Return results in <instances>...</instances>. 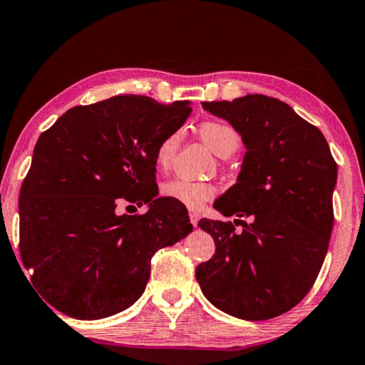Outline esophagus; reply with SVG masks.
<instances>
[{
	"label": "esophagus",
	"mask_w": 365,
	"mask_h": 365,
	"mask_svg": "<svg viewBox=\"0 0 365 365\" xmlns=\"http://www.w3.org/2000/svg\"><path fill=\"white\" fill-rule=\"evenodd\" d=\"M198 221H200V212L198 211H190V222L196 225V224H198Z\"/></svg>",
	"instance_id": "esophagus-1"
}]
</instances>
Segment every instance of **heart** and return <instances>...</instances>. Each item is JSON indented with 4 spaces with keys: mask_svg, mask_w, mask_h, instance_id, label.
I'll list each match as a JSON object with an SVG mask.
<instances>
[{
    "mask_svg": "<svg viewBox=\"0 0 365 365\" xmlns=\"http://www.w3.org/2000/svg\"><path fill=\"white\" fill-rule=\"evenodd\" d=\"M200 136L219 158H229L240 148L242 138L232 125L219 120H207L198 126ZM182 141V131L173 130L162 138L155 148V164L167 169L172 164L178 144ZM165 198L175 200L190 210H200L217 193V187L210 182H195L188 178H172L160 187Z\"/></svg>",
    "mask_w": 365,
    "mask_h": 365,
    "instance_id": "b5f03b06",
    "label": "heart"
}]
</instances>
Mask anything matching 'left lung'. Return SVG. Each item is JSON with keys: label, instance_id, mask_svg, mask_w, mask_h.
<instances>
[{"label": "left lung", "instance_id": "left-lung-1", "mask_svg": "<svg viewBox=\"0 0 365 365\" xmlns=\"http://www.w3.org/2000/svg\"><path fill=\"white\" fill-rule=\"evenodd\" d=\"M239 131L247 153L237 183L214 207L240 219H201L216 253L196 266L206 299L242 320L286 314L307 296L328 252L338 165L317 126L262 94L203 102Z\"/></svg>", "mask_w": 365, "mask_h": 365}]
</instances>
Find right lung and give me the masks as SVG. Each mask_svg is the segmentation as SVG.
Wrapping results in <instances>:
<instances>
[{"label": "right lung", "instance_id": "add662e5", "mask_svg": "<svg viewBox=\"0 0 365 365\" xmlns=\"http://www.w3.org/2000/svg\"><path fill=\"white\" fill-rule=\"evenodd\" d=\"M192 113L190 102L115 96L69 108L40 135L19 196V250L50 305L79 320L128 309L151 258L193 230L188 211L158 198L155 148ZM148 204L122 215L118 202Z\"/></svg>", "mask_w": 365, "mask_h": 365}]
</instances>
